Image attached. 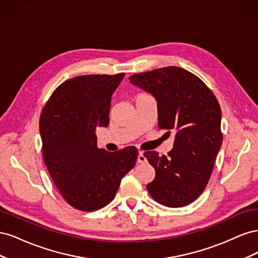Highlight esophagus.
I'll return each mask as SVG.
<instances>
[{
	"mask_svg": "<svg viewBox=\"0 0 258 258\" xmlns=\"http://www.w3.org/2000/svg\"><path fill=\"white\" fill-rule=\"evenodd\" d=\"M138 162L139 163H146L147 162V159H146V157L144 156L143 152H140L139 153V155H138Z\"/></svg>",
	"mask_w": 258,
	"mask_h": 258,
	"instance_id": "obj_1",
	"label": "esophagus"
}]
</instances>
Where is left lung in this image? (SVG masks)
Returning <instances> with one entry per match:
<instances>
[{"label": "left lung", "mask_w": 258, "mask_h": 258, "mask_svg": "<svg viewBox=\"0 0 258 258\" xmlns=\"http://www.w3.org/2000/svg\"><path fill=\"white\" fill-rule=\"evenodd\" d=\"M129 79L157 100L159 128L176 131L168 156L144 153L156 172L147 191L162 206L189 205L207 187L223 142L218 101L198 76L178 67L156 69Z\"/></svg>", "instance_id": "8db88e82"}]
</instances>
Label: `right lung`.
<instances>
[{
	"label": "right lung",
	"mask_w": 258,
	"mask_h": 258,
	"mask_svg": "<svg viewBox=\"0 0 258 258\" xmlns=\"http://www.w3.org/2000/svg\"><path fill=\"white\" fill-rule=\"evenodd\" d=\"M122 77L123 73L95 74L68 80L41 113L45 165L61 196L85 212L110 204L138 159L135 146L114 153L97 146L96 128L108 126L112 93Z\"/></svg>",
	"instance_id": "1"
}]
</instances>
